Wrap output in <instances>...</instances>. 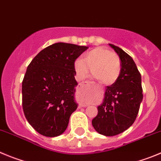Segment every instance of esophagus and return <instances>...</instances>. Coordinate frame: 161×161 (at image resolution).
Masks as SVG:
<instances>
[{"label":"esophagus","instance_id":"1","mask_svg":"<svg viewBox=\"0 0 161 161\" xmlns=\"http://www.w3.org/2000/svg\"><path fill=\"white\" fill-rule=\"evenodd\" d=\"M91 83V82H89V81H85V82H81V83H79V86H83L84 84H89Z\"/></svg>","mask_w":161,"mask_h":161}]
</instances>
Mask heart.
<instances>
[{"mask_svg": "<svg viewBox=\"0 0 161 161\" xmlns=\"http://www.w3.org/2000/svg\"><path fill=\"white\" fill-rule=\"evenodd\" d=\"M89 68L97 81L103 85L116 82L121 72L119 56L105 47H96L85 53L82 59L75 61V70L79 79L86 77Z\"/></svg>", "mask_w": 161, "mask_h": 161, "instance_id": "obj_1", "label": "heart"}]
</instances>
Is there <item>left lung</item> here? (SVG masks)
Returning <instances> with one entry per match:
<instances>
[{
	"instance_id": "left-lung-1",
	"label": "left lung",
	"mask_w": 161,
	"mask_h": 161,
	"mask_svg": "<svg viewBox=\"0 0 161 161\" xmlns=\"http://www.w3.org/2000/svg\"><path fill=\"white\" fill-rule=\"evenodd\" d=\"M121 61V72L116 82L106 87L103 102L92 119L97 132L113 136L129 128L138 115L143 100L141 75L132 58L122 49L109 44Z\"/></svg>"
}]
</instances>
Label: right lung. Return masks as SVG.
I'll use <instances>...</instances> for the list:
<instances>
[{
  "label": "right lung",
  "mask_w": 161,
  "mask_h": 161,
  "mask_svg": "<svg viewBox=\"0 0 161 161\" xmlns=\"http://www.w3.org/2000/svg\"><path fill=\"white\" fill-rule=\"evenodd\" d=\"M87 46L58 42L39 52L22 81V108L29 124L42 136L55 137L66 131L75 100V62Z\"/></svg>",
  "instance_id": "1"
}]
</instances>
